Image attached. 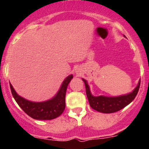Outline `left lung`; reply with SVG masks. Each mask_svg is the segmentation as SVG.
<instances>
[{
	"mask_svg": "<svg viewBox=\"0 0 149 149\" xmlns=\"http://www.w3.org/2000/svg\"><path fill=\"white\" fill-rule=\"evenodd\" d=\"M83 81H84L85 86H86V95H87L90 107L95 110L104 113H115L125 107L135 98L139 91V86H140V81H139L137 86L135 88L132 93L125 95L119 96V97H105V96L95 97L91 94L86 81L84 79Z\"/></svg>",
	"mask_w": 149,
	"mask_h": 149,
	"instance_id": "8db88e82",
	"label": "left lung"
}]
</instances>
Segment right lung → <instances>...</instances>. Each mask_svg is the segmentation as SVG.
I'll list each match as a JSON object with an SVG mask.
<instances>
[{"label": "right lung", "instance_id": "obj_1", "mask_svg": "<svg viewBox=\"0 0 149 149\" xmlns=\"http://www.w3.org/2000/svg\"><path fill=\"white\" fill-rule=\"evenodd\" d=\"M73 77L69 75L65 78L61 88L54 98L44 102H32L22 98L15 93L12 84H10L12 95L21 108L29 116L39 120H51L60 116L65 107V93L67 86Z\"/></svg>", "mask_w": 149, "mask_h": 149}]
</instances>
